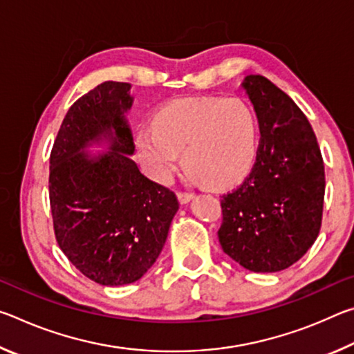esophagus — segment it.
I'll return each instance as SVG.
<instances>
[{"mask_svg": "<svg viewBox=\"0 0 354 354\" xmlns=\"http://www.w3.org/2000/svg\"><path fill=\"white\" fill-rule=\"evenodd\" d=\"M195 198L194 194H187V192H179L178 194V200L181 205H187V203H190L192 200Z\"/></svg>", "mask_w": 354, "mask_h": 354, "instance_id": "obj_1", "label": "esophagus"}]
</instances>
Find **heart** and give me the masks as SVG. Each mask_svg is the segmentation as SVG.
I'll use <instances>...</instances> for the list:
<instances>
[{
    "instance_id": "b5f03b06",
    "label": "heart",
    "mask_w": 354,
    "mask_h": 354,
    "mask_svg": "<svg viewBox=\"0 0 354 354\" xmlns=\"http://www.w3.org/2000/svg\"><path fill=\"white\" fill-rule=\"evenodd\" d=\"M259 128L251 107L237 98L181 100L154 117V129L137 134V153L149 175L170 181L183 153L192 179L227 187L248 175Z\"/></svg>"
}]
</instances>
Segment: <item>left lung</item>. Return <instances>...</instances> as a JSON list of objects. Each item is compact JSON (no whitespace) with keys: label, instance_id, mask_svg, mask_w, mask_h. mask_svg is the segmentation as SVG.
<instances>
[{"label":"left lung","instance_id":"obj_1","mask_svg":"<svg viewBox=\"0 0 354 354\" xmlns=\"http://www.w3.org/2000/svg\"><path fill=\"white\" fill-rule=\"evenodd\" d=\"M241 87L253 104L261 142L253 170L221 200L218 241L247 270L281 272L319 236L325 165L313 127L289 95L261 75L245 76Z\"/></svg>","mask_w":354,"mask_h":354}]
</instances>
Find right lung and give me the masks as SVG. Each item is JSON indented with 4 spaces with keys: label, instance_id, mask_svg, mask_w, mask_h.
Instances as JSON below:
<instances>
[{
    "label": "right lung",
    "instance_id": "obj_1",
    "mask_svg": "<svg viewBox=\"0 0 354 354\" xmlns=\"http://www.w3.org/2000/svg\"><path fill=\"white\" fill-rule=\"evenodd\" d=\"M133 101L131 84H100L70 107L50 158L59 247L103 286L136 283L153 267L179 209L176 195L143 176L131 158Z\"/></svg>",
    "mask_w": 354,
    "mask_h": 354
}]
</instances>
